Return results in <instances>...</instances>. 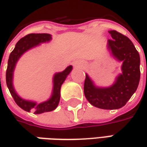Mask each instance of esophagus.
<instances>
[{
    "instance_id": "obj_1",
    "label": "esophagus",
    "mask_w": 147,
    "mask_h": 147,
    "mask_svg": "<svg viewBox=\"0 0 147 147\" xmlns=\"http://www.w3.org/2000/svg\"><path fill=\"white\" fill-rule=\"evenodd\" d=\"M77 64V63H76V64Z\"/></svg>"
}]
</instances>
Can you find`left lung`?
Instances as JSON below:
<instances>
[{"instance_id":"left-lung-1","label":"left lung","mask_w":147,"mask_h":147,"mask_svg":"<svg viewBox=\"0 0 147 147\" xmlns=\"http://www.w3.org/2000/svg\"><path fill=\"white\" fill-rule=\"evenodd\" d=\"M109 33L112 39L108 40L107 49L114 59L122 62V72L117 76L113 84L108 87L97 86L86 74L84 94L94 107L117 109L125 105L139 86L140 57L127 37L117 30H109Z\"/></svg>"}]
</instances>
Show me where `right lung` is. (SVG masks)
I'll list each match as a JSON object with an SVG mask.
<instances>
[{
    "label": "right lung",
    "instance_id": "add662e5",
    "mask_svg": "<svg viewBox=\"0 0 147 147\" xmlns=\"http://www.w3.org/2000/svg\"><path fill=\"white\" fill-rule=\"evenodd\" d=\"M52 39L51 34H29L19 41L15 46L8 58V67L6 71V83L12 98L21 109L27 112L33 111L34 114H40L54 110L57 107L60 98H61V87L64 80L69 75L72 66L69 65L61 72H57L53 76V91L51 97L45 102L38 104L36 102L25 100L18 95L13 86V74L16 65L19 59L24 53L29 49L34 48L42 43L49 42Z\"/></svg>",
    "mask_w": 147,
    "mask_h": 147
}]
</instances>
